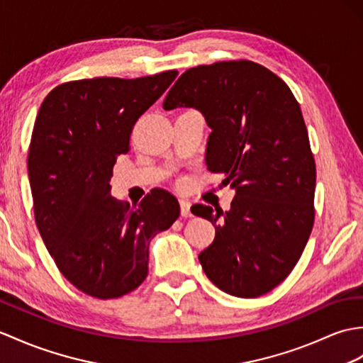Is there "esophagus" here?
<instances>
[{"mask_svg": "<svg viewBox=\"0 0 363 363\" xmlns=\"http://www.w3.org/2000/svg\"><path fill=\"white\" fill-rule=\"evenodd\" d=\"M179 206H181V215L184 218H190L191 216V210H190L191 204H190V202L187 199H181Z\"/></svg>", "mask_w": 363, "mask_h": 363, "instance_id": "1", "label": "esophagus"}]
</instances>
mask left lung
Returning a JSON list of instances; mask_svg holds the SVG:
<instances>
[{"instance_id":"left-lung-1","label":"left lung","mask_w":363,"mask_h":363,"mask_svg":"<svg viewBox=\"0 0 363 363\" xmlns=\"http://www.w3.org/2000/svg\"><path fill=\"white\" fill-rule=\"evenodd\" d=\"M178 106L206 117L207 168L237 191L225 213L191 207L216 225L199 263L230 296H263L292 272L314 225L315 162L300 105L267 67L232 60L185 71L164 100L167 111Z\"/></svg>"}]
</instances>
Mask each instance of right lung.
Wrapping results in <instances>:
<instances>
[{
    "instance_id": "obj_1",
    "label": "right lung",
    "mask_w": 363,
    "mask_h": 363,
    "mask_svg": "<svg viewBox=\"0 0 363 363\" xmlns=\"http://www.w3.org/2000/svg\"><path fill=\"white\" fill-rule=\"evenodd\" d=\"M176 75L66 82L40 106L28 155L33 215L58 271L91 297L119 298L139 288L151 238L179 216L178 199L162 189L134 206L109 195L134 123Z\"/></svg>"
}]
</instances>
